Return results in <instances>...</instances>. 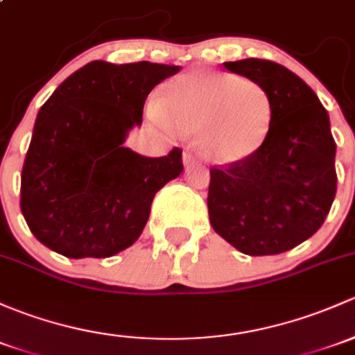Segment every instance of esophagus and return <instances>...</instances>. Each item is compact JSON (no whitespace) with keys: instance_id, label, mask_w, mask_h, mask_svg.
Instances as JSON below:
<instances>
[{"instance_id":"34e87169","label":"esophagus","mask_w":355,"mask_h":355,"mask_svg":"<svg viewBox=\"0 0 355 355\" xmlns=\"http://www.w3.org/2000/svg\"><path fill=\"white\" fill-rule=\"evenodd\" d=\"M193 162H196V155H193L192 151H189V149L187 151H184V165L189 166L190 163H193Z\"/></svg>"}]
</instances>
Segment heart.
Instances as JSON below:
<instances>
[{"label":"heart","mask_w":355,"mask_h":355,"mask_svg":"<svg viewBox=\"0 0 355 355\" xmlns=\"http://www.w3.org/2000/svg\"><path fill=\"white\" fill-rule=\"evenodd\" d=\"M151 112L180 132L199 134L211 158L243 162L267 141L274 121L262 85L219 71H192L163 87Z\"/></svg>","instance_id":"obj_1"}]
</instances>
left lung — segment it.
Segmentation results:
<instances>
[{
    "label": "left lung",
    "instance_id": "8db88e82",
    "mask_svg": "<svg viewBox=\"0 0 355 355\" xmlns=\"http://www.w3.org/2000/svg\"><path fill=\"white\" fill-rule=\"evenodd\" d=\"M270 96L274 121L263 146L243 162L212 166L209 221L245 255H277L316 233L337 192L328 112L297 74L267 59L225 62Z\"/></svg>",
    "mask_w": 355,
    "mask_h": 355
}]
</instances>
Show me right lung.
<instances>
[{"instance_id":"add662e5","label":"right lung","mask_w":355,"mask_h":355,"mask_svg":"<svg viewBox=\"0 0 355 355\" xmlns=\"http://www.w3.org/2000/svg\"><path fill=\"white\" fill-rule=\"evenodd\" d=\"M180 71L92 61L40 107L21 170L20 207L33 236L68 259H105L146 226L156 192L184 171L182 149L148 158L124 148L149 92Z\"/></svg>"}]
</instances>
